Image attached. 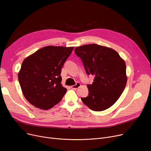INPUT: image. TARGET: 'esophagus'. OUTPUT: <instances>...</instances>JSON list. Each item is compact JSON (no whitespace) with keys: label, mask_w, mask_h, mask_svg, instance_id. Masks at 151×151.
Returning <instances> with one entry per match:
<instances>
[{"label":"esophagus","mask_w":151,"mask_h":151,"mask_svg":"<svg viewBox=\"0 0 151 151\" xmlns=\"http://www.w3.org/2000/svg\"><path fill=\"white\" fill-rule=\"evenodd\" d=\"M80 86H81V84L80 83H76V84L73 85V86H71V88L73 89H76L79 88Z\"/></svg>","instance_id":"34e87169"}]
</instances>
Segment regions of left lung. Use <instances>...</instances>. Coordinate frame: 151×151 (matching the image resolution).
Returning <instances> with one entry per match:
<instances>
[{
  "label": "left lung",
  "mask_w": 151,
  "mask_h": 151,
  "mask_svg": "<svg viewBox=\"0 0 151 151\" xmlns=\"http://www.w3.org/2000/svg\"><path fill=\"white\" fill-rule=\"evenodd\" d=\"M75 53L81 59L86 74L94 76L87 86L88 96L81 97L83 102L97 112L113 106L126 86L125 62L114 49L96 44L77 47Z\"/></svg>",
  "instance_id": "8db88e82"
}]
</instances>
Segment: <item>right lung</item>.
I'll use <instances>...</instances> for the list:
<instances>
[{
	"label": "right lung",
	"mask_w": 151,
	"mask_h": 151,
	"mask_svg": "<svg viewBox=\"0 0 151 151\" xmlns=\"http://www.w3.org/2000/svg\"><path fill=\"white\" fill-rule=\"evenodd\" d=\"M73 48L49 45L23 62L18 81L24 97L32 106L48 110L62 100L67 89L61 84V70Z\"/></svg>",
	"instance_id": "add662e5"
}]
</instances>
